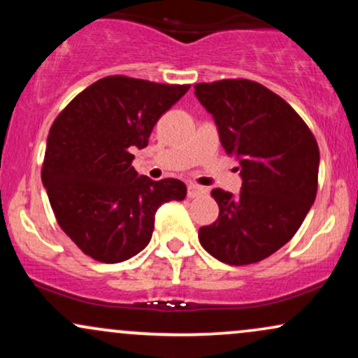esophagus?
Returning a JSON list of instances; mask_svg holds the SVG:
<instances>
[{"instance_id":"1","label":"esophagus","mask_w":358,"mask_h":358,"mask_svg":"<svg viewBox=\"0 0 358 358\" xmlns=\"http://www.w3.org/2000/svg\"><path fill=\"white\" fill-rule=\"evenodd\" d=\"M208 190L205 187H200L196 183H188V196L190 199H196V196H203L207 195Z\"/></svg>"}]
</instances>
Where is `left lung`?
Returning a JSON list of instances; mask_svg holds the SVG:
<instances>
[{"mask_svg":"<svg viewBox=\"0 0 358 358\" xmlns=\"http://www.w3.org/2000/svg\"><path fill=\"white\" fill-rule=\"evenodd\" d=\"M195 96L239 162L237 195L212 190L219 219L200 227L202 248L225 264L259 262L296 234L315 202L320 151L310 127L285 99L248 79L196 84Z\"/></svg>","mask_w":358,"mask_h":358,"instance_id":"obj_1","label":"left lung"}]
</instances>
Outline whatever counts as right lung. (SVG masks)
<instances>
[{"label":"right lung","instance_id":"add662e5","mask_svg":"<svg viewBox=\"0 0 358 358\" xmlns=\"http://www.w3.org/2000/svg\"><path fill=\"white\" fill-rule=\"evenodd\" d=\"M188 89L104 77L53 121L43 187L62 231L96 261L114 264L136 256L150 244L156 210L187 196L180 180L139 176L131 151L148 146L158 119Z\"/></svg>","mask_w":358,"mask_h":358}]
</instances>
